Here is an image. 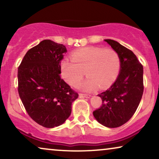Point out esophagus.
Instances as JSON below:
<instances>
[{"label": "esophagus", "instance_id": "34e87169", "mask_svg": "<svg viewBox=\"0 0 159 159\" xmlns=\"http://www.w3.org/2000/svg\"><path fill=\"white\" fill-rule=\"evenodd\" d=\"M80 96L82 98H89L91 97V95L90 94H83V93H80Z\"/></svg>", "mask_w": 159, "mask_h": 159}]
</instances>
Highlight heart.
I'll return each instance as SVG.
<instances>
[{"label":"heart","mask_w":159,"mask_h":159,"mask_svg":"<svg viewBox=\"0 0 159 159\" xmlns=\"http://www.w3.org/2000/svg\"><path fill=\"white\" fill-rule=\"evenodd\" d=\"M71 60L64 59L61 64V75L66 82L75 86L83 76L88 78L79 88L85 91L105 89L111 85L118 77L121 67L120 58L111 48L87 47L71 55Z\"/></svg>","instance_id":"obj_1"}]
</instances>
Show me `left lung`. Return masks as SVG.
Instances as JSON below:
<instances>
[{
	"instance_id": "obj_1",
	"label": "left lung",
	"mask_w": 159,
	"mask_h": 159,
	"mask_svg": "<svg viewBox=\"0 0 159 159\" xmlns=\"http://www.w3.org/2000/svg\"><path fill=\"white\" fill-rule=\"evenodd\" d=\"M117 52L121 67L114 83L98 94L102 106L93 111L95 119L109 128L120 127L135 113L143 93V67L133 52L116 41L104 40Z\"/></svg>"
}]
</instances>
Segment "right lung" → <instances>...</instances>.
<instances>
[{
	"mask_svg": "<svg viewBox=\"0 0 159 159\" xmlns=\"http://www.w3.org/2000/svg\"><path fill=\"white\" fill-rule=\"evenodd\" d=\"M64 45L44 40L27 52L18 68V92L29 116L43 127L53 128L65 122L71 103L78 98L61 78Z\"/></svg>",
	"mask_w": 159,
	"mask_h": 159,
	"instance_id": "right-lung-1",
	"label": "right lung"
}]
</instances>
